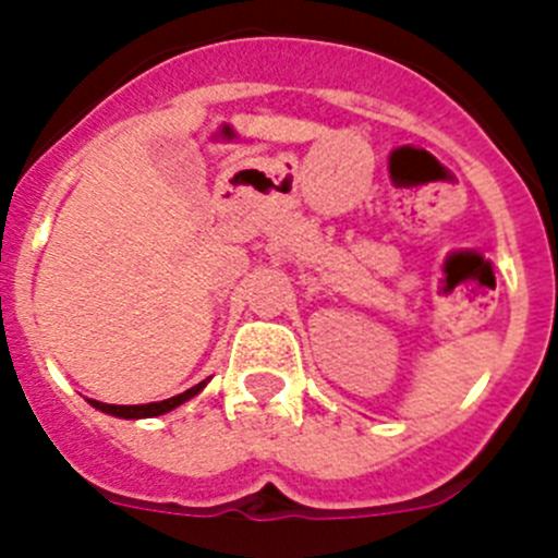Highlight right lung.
I'll return each instance as SVG.
<instances>
[{
	"instance_id": "right-lung-1",
	"label": "right lung",
	"mask_w": 558,
	"mask_h": 558,
	"mask_svg": "<svg viewBox=\"0 0 558 558\" xmlns=\"http://www.w3.org/2000/svg\"><path fill=\"white\" fill-rule=\"evenodd\" d=\"M204 386H206V379H204V383H198V386H192L190 391L179 393V397H170V399H165V402H150V405H106V402H97V399H88V402H92V405H95L97 411L111 413V416L147 418V416H161V413L172 411V408H179L181 402H186V399L195 397V393H198Z\"/></svg>"
}]
</instances>
